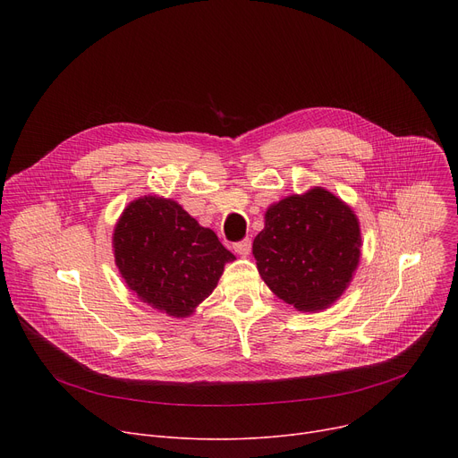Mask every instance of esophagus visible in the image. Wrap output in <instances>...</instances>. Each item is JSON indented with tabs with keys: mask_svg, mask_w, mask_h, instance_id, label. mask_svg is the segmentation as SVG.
<instances>
[{
	"mask_svg": "<svg viewBox=\"0 0 458 458\" xmlns=\"http://www.w3.org/2000/svg\"><path fill=\"white\" fill-rule=\"evenodd\" d=\"M250 249H252L250 239H243V242H239V243L233 245V250H235L239 256H249V254H250Z\"/></svg>",
	"mask_w": 458,
	"mask_h": 458,
	"instance_id": "1",
	"label": "esophagus"
}]
</instances>
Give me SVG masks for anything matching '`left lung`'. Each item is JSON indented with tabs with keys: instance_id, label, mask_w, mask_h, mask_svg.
<instances>
[{
	"instance_id": "8db88e82",
	"label": "left lung",
	"mask_w": 458,
	"mask_h": 458,
	"mask_svg": "<svg viewBox=\"0 0 458 458\" xmlns=\"http://www.w3.org/2000/svg\"><path fill=\"white\" fill-rule=\"evenodd\" d=\"M252 254L261 280L299 311H323L349 287L362 232L349 204L323 187L271 204Z\"/></svg>"
}]
</instances>
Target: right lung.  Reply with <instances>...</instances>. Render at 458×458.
I'll return each instance as SVG.
<instances>
[{
	"instance_id": "obj_1",
	"label": "right lung",
	"mask_w": 458,
	"mask_h": 458,
	"mask_svg": "<svg viewBox=\"0 0 458 458\" xmlns=\"http://www.w3.org/2000/svg\"><path fill=\"white\" fill-rule=\"evenodd\" d=\"M114 266L144 304L189 318L219 284L235 256L173 199L144 195L130 202L113 230Z\"/></svg>"
}]
</instances>
